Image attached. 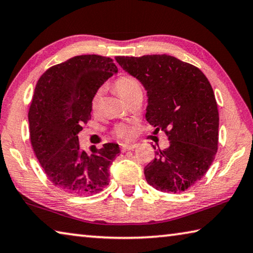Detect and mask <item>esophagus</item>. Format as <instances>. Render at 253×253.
<instances>
[{"instance_id": "34e87169", "label": "esophagus", "mask_w": 253, "mask_h": 253, "mask_svg": "<svg viewBox=\"0 0 253 253\" xmlns=\"http://www.w3.org/2000/svg\"><path fill=\"white\" fill-rule=\"evenodd\" d=\"M135 147H136L135 144H130V145L124 144V145H122V151L123 152H127V151H130V149H134Z\"/></svg>"}]
</instances>
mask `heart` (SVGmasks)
<instances>
[{
  "label": "heart",
  "instance_id": "b5f03b06",
  "mask_svg": "<svg viewBox=\"0 0 253 253\" xmlns=\"http://www.w3.org/2000/svg\"><path fill=\"white\" fill-rule=\"evenodd\" d=\"M115 90L121 96L124 100L127 101L138 93H143L142 87L138 81H137L134 77L131 76H122L115 81L114 84ZM100 100V91H97L95 95L91 98V107L92 109L95 110L98 105H99ZM114 134L116 137L121 139H129L131 138L132 134H134V130L132 128L125 124H118V125L114 128Z\"/></svg>",
  "mask_w": 253,
  "mask_h": 253
}]
</instances>
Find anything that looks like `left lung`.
Returning <instances> with one entry per match:
<instances>
[{"label":"left lung","instance_id":"obj_1","mask_svg":"<svg viewBox=\"0 0 253 253\" xmlns=\"http://www.w3.org/2000/svg\"><path fill=\"white\" fill-rule=\"evenodd\" d=\"M115 59L146 89V121L169 139V147L145 166L147 183L169 193L188 190L208 172L217 151L219 110L211 84L199 68L172 55Z\"/></svg>","mask_w":253,"mask_h":253}]
</instances>
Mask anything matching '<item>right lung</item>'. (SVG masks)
<instances>
[{"mask_svg": "<svg viewBox=\"0 0 253 253\" xmlns=\"http://www.w3.org/2000/svg\"><path fill=\"white\" fill-rule=\"evenodd\" d=\"M116 72L113 59L84 54L52 66L38 80L28 115L30 140L45 175L60 190L92 195L108 185L118 144L91 146L88 154L78 132L91 118L92 96Z\"/></svg>", "mask_w": 253, "mask_h": 253, "instance_id": "add662e5", "label": "right lung"}]
</instances>
